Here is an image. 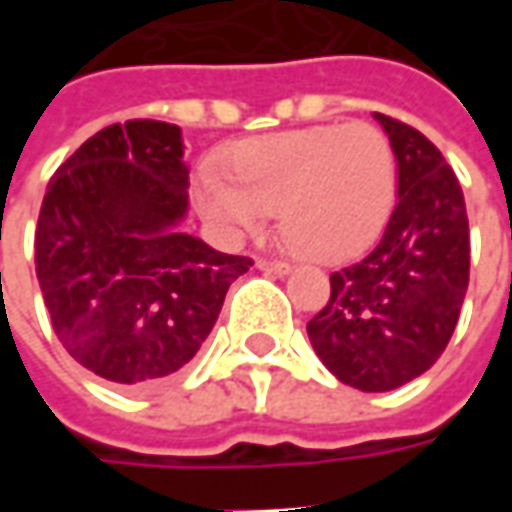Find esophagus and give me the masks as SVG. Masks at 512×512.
Masks as SVG:
<instances>
[{"mask_svg":"<svg viewBox=\"0 0 512 512\" xmlns=\"http://www.w3.org/2000/svg\"><path fill=\"white\" fill-rule=\"evenodd\" d=\"M257 268H263V271H271V274H288L290 271V263H285V260H266V257H260L257 260Z\"/></svg>","mask_w":512,"mask_h":512,"instance_id":"34e87169","label":"esophagus"}]
</instances>
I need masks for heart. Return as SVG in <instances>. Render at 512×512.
<instances>
[{"mask_svg": "<svg viewBox=\"0 0 512 512\" xmlns=\"http://www.w3.org/2000/svg\"><path fill=\"white\" fill-rule=\"evenodd\" d=\"M197 175L200 211L233 235L279 227L301 255L337 263L376 241L395 205L397 161L373 123H323L233 145Z\"/></svg>", "mask_w": 512, "mask_h": 512, "instance_id": "1", "label": "heart"}]
</instances>
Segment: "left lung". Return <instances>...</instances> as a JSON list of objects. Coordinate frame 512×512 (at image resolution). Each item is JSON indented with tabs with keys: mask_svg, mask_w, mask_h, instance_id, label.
<instances>
[{
	"mask_svg": "<svg viewBox=\"0 0 512 512\" xmlns=\"http://www.w3.org/2000/svg\"><path fill=\"white\" fill-rule=\"evenodd\" d=\"M397 158V205L307 323L315 354L343 384L389 392L422 376L450 343L469 288V216L461 183L417 128L376 112Z\"/></svg>",
	"mask_w": 512,
	"mask_h": 512,
	"instance_id": "obj_1",
	"label": "left lung"
}]
</instances>
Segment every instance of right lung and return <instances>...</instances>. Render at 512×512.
Instances as JSON below:
<instances>
[{
  "label": "right lung",
  "mask_w": 512,
  "mask_h": 512,
  "mask_svg": "<svg viewBox=\"0 0 512 512\" xmlns=\"http://www.w3.org/2000/svg\"><path fill=\"white\" fill-rule=\"evenodd\" d=\"M180 128L106 126L54 172L35 274L62 348L95 376L150 389L189 365L252 257L178 230L189 208Z\"/></svg>",
  "instance_id": "obj_1"
}]
</instances>
